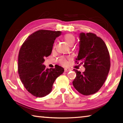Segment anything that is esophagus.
Listing matches in <instances>:
<instances>
[{
  "instance_id": "obj_1",
  "label": "esophagus",
  "mask_w": 123,
  "mask_h": 123,
  "mask_svg": "<svg viewBox=\"0 0 123 123\" xmlns=\"http://www.w3.org/2000/svg\"><path fill=\"white\" fill-rule=\"evenodd\" d=\"M70 69H69V68H64V72H69L70 71Z\"/></svg>"
}]
</instances>
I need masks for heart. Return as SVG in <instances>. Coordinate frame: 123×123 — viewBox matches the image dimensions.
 Wrapping results in <instances>:
<instances>
[{"mask_svg": "<svg viewBox=\"0 0 123 123\" xmlns=\"http://www.w3.org/2000/svg\"><path fill=\"white\" fill-rule=\"evenodd\" d=\"M64 39H65L67 43L69 45L71 44H73L75 42V37L72 34L66 35L65 36H64ZM54 47H55V44H54ZM60 61L61 62V63L64 66H66L68 63L66 59L64 57H61L60 60Z\"/></svg>", "mask_w": 123, "mask_h": 123, "instance_id": "obj_1", "label": "heart"}]
</instances>
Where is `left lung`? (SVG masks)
<instances>
[{"label": "left lung", "mask_w": 123, "mask_h": 123, "mask_svg": "<svg viewBox=\"0 0 123 123\" xmlns=\"http://www.w3.org/2000/svg\"><path fill=\"white\" fill-rule=\"evenodd\" d=\"M79 51L75 59L85 68L76 74L73 85L81 94L89 95L97 92L105 82L110 68L109 50L104 41L93 33L79 34Z\"/></svg>", "instance_id": "left-lung-1"}]
</instances>
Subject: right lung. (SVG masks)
<instances>
[{
  "label": "right lung",
  "instance_id": "right-lung-1",
  "mask_svg": "<svg viewBox=\"0 0 123 123\" xmlns=\"http://www.w3.org/2000/svg\"><path fill=\"white\" fill-rule=\"evenodd\" d=\"M61 34L60 31H37L26 38L20 48L18 74L25 88L35 97L49 94L56 79L64 72L61 66L46 69L43 64L44 58L51 53L54 41Z\"/></svg>",
  "mask_w": 123,
  "mask_h": 123
}]
</instances>
